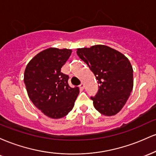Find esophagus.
<instances>
[{"label": "esophagus", "instance_id": "34e87169", "mask_svg": "<svg viewBox=\"0 0 156 156\" xmlns=\"http://www.w3.org/2000/svg\"><path fill=\"white\" fill-rule=\"evenodd\" d=\"M79 87H80V89H84V84L83 83H81L79 85Z\"/></svg>", "mask_w": 156, "mask_h": 156}]
</instances>
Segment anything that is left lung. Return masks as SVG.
<instances>
[{
    "mask_svg": "<svg viewBox=\"0 0 156 156\" xmlns=\"http://www.w3.org/2000/svg\"><path fill=\"white\" fill-rule=\"evenodd\" d=\"M76 53L90 68L99 84L96 95L91 97L94 108L105 116L117 114L133 90L130 61L120 52L103 44L78 48Z\"/></svg>",
    "mask_w": 156,
    "mask_h": 156,
    "instance_id": "8db88e82",
    "label": "left lung"
}]
</instances>
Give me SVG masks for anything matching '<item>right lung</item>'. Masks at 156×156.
Wrapping results in <instances>:
<instances>
[{"label":"right lung","mask_w":156,"mask_h":156,"mask_svg":"<svg viewBox=\"0 0 156 156\" xmlns=\"http://www.w3.org/2000/svg\"><path fill=\"white\" fill-rule=\"evenodd\" d=\"M72 50L50 48L37 54L27 64L24 83L32 103L52 119L65 117L72 110L79 88H71L67 75L61 72Z\"/></svg>","instance_id":"add662e5"}]
</instances>
